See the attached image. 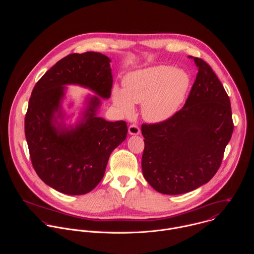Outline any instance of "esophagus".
Instances as JSON below:
<instances>
[{
	"mask_svg": "<svg viewBox=\"0 0 254 254\" xmlns=\"http://www.w3.org/2000/svg\"><path fill=\"white\" fill-rule=\"evenodd\" d=\"M128 132H129V134L136 135V134H139L140 130H139V127L135 124H132L128 127Z\"/></svg>",
	"mask_w": 254,
	"mask_h": 254,
	"instance_id": "obj_1",
	"label": "esophagus"
}]
</instances>
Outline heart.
<instances>
[{
	"label": "heart",
	"mask_w": 254,
	"mask_h": 254,
	"mask_svg": "<svg viewBox=\"0 0 254 254\" xmlns=\"http://www.w3.org/2000/svg\"><path fill=\"white\" fill-rule=\"evenodd\" d=\"M191 84L185 70L158 65L135 70L124 79V89L115 86L113 99L127 117L134 113L133 103H141L142 117L151 123L172 117L184 101Z\"/></svg>",
	"instance_id": "1"
}]
</instances>
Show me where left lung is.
Wrapping results in <instances>:
<instances>
[{"label":"left lung","instance_id":"left-lung-1","mask_svg":"<svg viewBox=\"0 0 254 254\" xmlns=\"http://www.w3.org/2000/svg\"><path fill=\"white\" fill-rule=\"evenodd\" d=\"M193 58L198 73L183 108L143 124L144 179L158 192L178 195L208 183L218 171L233 132L230 99L212 68Z\"/></svg>","mask_w":254,"mask_h":254}]
</instances>
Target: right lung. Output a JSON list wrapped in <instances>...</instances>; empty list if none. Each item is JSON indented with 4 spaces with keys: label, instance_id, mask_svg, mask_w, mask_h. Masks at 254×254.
Returning a JSON list of instances; mask_svg holds the SVG:
<instances>
[{
    "label": "right lung",
    "instance_id": "1",
    "mask_svg": "<svg viewBox=\"0 0 254 254\" xmlns=\"http://www.w3.org/2000/svg\"><path fill=\"white\" fill-rule=\"evenodd\" d=\"M110 62L98 52L69 54L36 83L29 99L25 135L33 168L46 185L63 194L83 195L93 190L104 176L112 152L127 137L126 122H107L96 116L98 97L89 99L75 127L65 128L57 122L62 117L64 85H80L101 98L111 97Z\"/></svg>",
    "mask_w": 254,
    "mask_h": 254
}]
</instances>
